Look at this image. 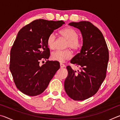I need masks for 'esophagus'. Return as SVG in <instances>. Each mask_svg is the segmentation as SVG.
I'll list each match as a JSON object with an SVG mask.
<instances>
[{
  "label": "esophagus",
  "mask_w": 120,
  "mask_h": 120,
  "mask_svg": "<svg viewBox=\"0 0 120 120\" xmlns=\"http://www.w3.org/2000/svg\"><path fill=\"white\" fill-rule=\"evenodd\" d=\"M60 68H63L65 67V65L64 64H62V63H60Z\"/></svg>",
  "instance_id": "1"
}]
</instances>
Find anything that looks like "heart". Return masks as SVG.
I'll return each instance as SVG.
<instances>
[{"mask_svg":"<svg viewBox=\"0 0 120 120\" xmlns=\"http://www.w3.org/2000/svg\"><path fill=\"white\" fill-rule=\"evenodd\" d=\"M60 34L63 38L68 41L66 48H70L74 50H78L81 46V43L78 38V32L71 27H66L60 31ZM56 35L54 32L49 35L47 39V45L50 49H54L55 48ZM71 53L69 50L65 51H56L52 53L51 57L54 61L58 62H64L66 60L71 58Z\"/></svg>","mask_w":120,"mask_h":120,"instance_id":"heart-1","label":"heart"}]
</instances>
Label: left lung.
<instances>
[{
    "instance_id": "left-lung-1",
    "label": "left lung",
    "mask_w": 120,
    "mask_h": 120,
    "mask_svg": "<svg viewBox=\"0 0 120 120\" xmlns=\"http://www.w3.org/2000/svg\"><path fill=\"white\" fill-rule=\"evenodd\" d=\"M69 25L80 30L82 46L80 53L70 61L80 70L77 72L71 67H67L68 75L64 81V89L71 98L83 101L96 94L104 80L109 50L101 32L90 22H71Z\"/></svg>"
}]
</instances>
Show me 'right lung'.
I'll return each mask as SVG.
<instances>
[{
    "label": "right lung",
    "mask_w": 120,
    "mask_h": 120,
    "mask_svg": "<svg viewBox=\"0 0 120 120\" xmlns=\"http://www.w3.org/2000/svg\"><path fill=\"white\" fill-rule=\"evenodd\" d=\"M64 24L62 21L36 19L18 33L11 49L9 69L16 87L24 94L34 96L43 93L60 68L56 61L39 64L50 56L49 35Z\"/></svg>",
    "instance_id": "1"
}]
</instances>
